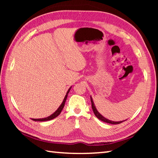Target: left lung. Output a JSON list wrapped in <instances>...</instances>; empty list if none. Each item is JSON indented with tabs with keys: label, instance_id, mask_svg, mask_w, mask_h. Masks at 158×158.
I'll use <instances>...</instances> for the list:
<instances>
[{
	"label": "left lung",
	"instance_id": "obj_1",
	"mask_svg": "<svg viewBox=\"0 0 158 158\" xmlns=\"http://www.w3.org/2000/svg\"><path fill=\"white\" fill-rule=\"evenodd\" d=\"M90 101H91V105H92V109H93V112H94V114L95 115V116L98 118V119H100V121H103V122H105V123H111V124H119V123H121L123 122V121H118V122H115V121H110V120H109L107 118H106L104 117L103 116H102V115L99 113V112L98 111L97 109H96V107L94 105V102H93V99L92 98L90 97Z\"/></svg>",
	"mask_w": 158,
	"mask_h": 158
}]
</instances>
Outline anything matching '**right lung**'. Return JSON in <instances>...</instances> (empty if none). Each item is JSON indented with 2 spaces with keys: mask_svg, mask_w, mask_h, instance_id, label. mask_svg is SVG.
I'll list each match as a JSON object with an SVG mask.
<instances>
[{
  "mask_svg": "<svg viewBox=\"0 0 158 158\" xmlns=\"http://www.w3.org/2000/svg\"><path fill=\"white\" fill-rule=\"evenodd\" d=\"M71 88H72V87L69 88V90H68V92H67L66 95H65V98H64V100H63V101L62 104H61L59 107H58V109H57L56 111L54 112V113L51 115V116L47 117V118H38V119L32 118V120H33V121H50V120L53 119V118H55L56 117H57V116H58V115H59V114H60V112L62 111L63 109V107H64V106H65V101H66V100H67V98H68V93H69V90H70V89H71Z\"/></svg>",
  "mask_w": 158,
  "mask_h": 158,
  "instance_id": "right-lung-1",
  "label": "right lung"
}]
</instances>
